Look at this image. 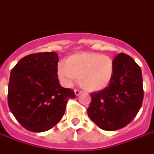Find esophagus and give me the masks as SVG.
I'll return each mask as SVG.
<instances>
[{"mask_svg":"<svg viewBox=\"0 0 154 154\" xmlns=\"http://www.w3.org/2000/svg\"><path fill=\"white\" fill-rule=\"evenodd\" d=\"M82 93V91L78 90V89H76V90H75V95H76L77 97V96H79V95Z\"/></svg>","mask_w":154,"mask_h":154,"instance_id":"1","label":"esophagus"}]
</instances>
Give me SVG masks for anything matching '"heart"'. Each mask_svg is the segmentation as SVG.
<instances>
[{"mask_svg": "<svg viewBox=\"0 0 154 154\" xmlns=\"http://www.w3.org/2000/svg\"><path fill=\"white\" fill-rule=\"evenodd\" d=\"M57 73L67 87L72 86L78 77V83L83 89L96 91L110 84L113 77L114 63L109 56L97 53L75 54L58 66Z\"/></svg>", "mask_w": 154, "mask_h": 154, "instance_id": "heart-1", "label": "heart"}]
</instances>
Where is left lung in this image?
<instances>
[{"instance_id": "left-lung-1", "label": "left lung", "mask_w": 154, "mask_h": 154, "mask_svg": "<svg viewBox=\"0 0 154 154\" xmlns=\"http://www.w3.org/2000/svg\"><path fill=\"white\" fill-rule=\"evenodd\" d=\"M113 63L114 74L109 86L91 94L87 109L90 119L107 131L129 125L140 110L143 99L142 72L135 61L121 53Z\"/></svg>"}]
</instances>
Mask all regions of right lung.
<instances>
[{"label":"right lung","mask_w":154,"mask_h":154,"mask_svg":"<svg viewBox=\"0 0 154 154\" xmlns=\"http://www.w3.org/2000/svg\"><path fill=\"white\" fill-rule=\"evenodd\" d=\"M57 63L58 56L54 52L29 54L11 72L9 108L29 131L52 129L63 118L68 99L76 97L73 90L60 86Z\"/></svg>","instance_id":"1"}]
</instances>
